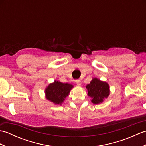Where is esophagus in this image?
Masks as SVG:
<instances>
[{"instance_id": "1", "label": "esophagus", "mask_w": 146, "mask_h": 146, "mask_svg": "<svg viewBox=\"0 0 146 146\" xmlns=\"http://www.w3.org/2000/svg\"><path fill=\"white\" fill-rule=\"evenodd\" d=\"M75 82H76V84L78 86L81 85V81H80V80H76Z\"/></svg>"}]
</instances>
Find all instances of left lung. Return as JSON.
Here are the masks:
<instances>
[{
  "mask_svg": "<svg viewBox=\"0 0 146 146\" xmlns=\"http://www.w3.org/2000/svg\"><path fill=\"white\" fill-rule=\"evenodd\" d=\"M88 96L94 104H100L110 95V86L106 82L101 81L97 78H93L90 83L86 86Z\"/></svg>",
  "mask_w": 146,
  "mask_h": 146,
  "instance_id": "left-lung-1",
  "label": "left lung"
}]
</instances>
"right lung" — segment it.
<instances>
[{"mask_svg":"<svg viewBox=\"0 0 146 146\" xmlns=\"http://www.w3.org/2000/svg\"><path fill=\"white\" fill-rule=\"evenodd\" d=\"M73 85L68 83L55 81L49 83L45 89L46 98L55 105H61L70 93Z\"/></svg>","mask_w":146,"mask_h":146,"instance_id":"obj_1","label":"right lung"}]
</instances>
